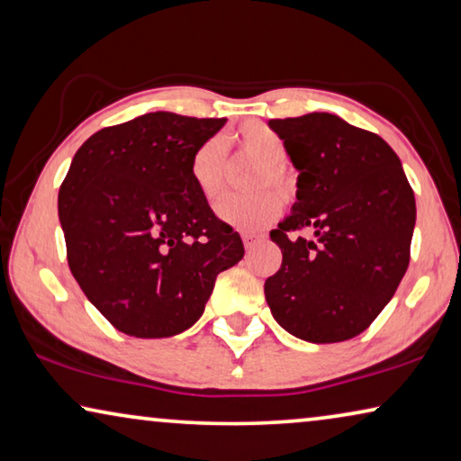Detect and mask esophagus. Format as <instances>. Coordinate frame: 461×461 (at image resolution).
<instances>
[{"label": "esophagus", "instance_id": "esophagus-1", "mask_svg": "<svg viewBox=\"0 0 461 461\" xmlns=\"http://www.w3.org/2000/svg\"><path fill=\"white\" fill-rule=\"evenodd\" d=\"M242 240H244L246 250H252L254 246H257V244L260 242V240H263V236H257V233H244Z\"/></svg>", "mask_w": 461, "mask_h": 461}]
</instances>
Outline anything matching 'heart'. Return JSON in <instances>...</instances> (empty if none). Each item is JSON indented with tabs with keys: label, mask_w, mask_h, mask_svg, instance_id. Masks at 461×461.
<instances>
[{
	"label": "heart",
	"mask_w": 461,
	"mask_h": 461,
	"mask_svg": "<svg viewBox=\"0 0 461 461\" xmlns=\"http://www.w3.org/2000/svg\"><path fill=\"white\" fill-rule=\"evenodd\" d=\"M240 155L257 161L250 177L252 196L225 198L217 207V215L230 228L257 233L273 223L281 212V198L294 194V176L287 167V149L273 128L260 122H246L228 139ZM225 169H228V144L221 139H209L194 150L190 161V177L207 203H215L223 194ZM273 187L276 192L265 191Z\"/></svg>",
	"instance_id": "obj_1"
}]
</instances>
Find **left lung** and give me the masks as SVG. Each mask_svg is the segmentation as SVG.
Returning <instances> with one entry per match:
<instances>
[{"label":"left lung","instance_id":"obj_1","mask_svg":"<svg viewBox=\"0 0 461 461\" xmlns=\"http://www.w3.org/2000/svg\"><path fill=\"white\" fill-rule=\"evenodd\" d=\"M300 171L292 215L269 236L281 249L265 298L285 331L311 343L352 339L393 298L410 265L416 201L381 136L333 113L271 120ZM311 227L312 240L298 230Z\"/></svg>","mask_w":461,"mask_h":461}]
</instances>
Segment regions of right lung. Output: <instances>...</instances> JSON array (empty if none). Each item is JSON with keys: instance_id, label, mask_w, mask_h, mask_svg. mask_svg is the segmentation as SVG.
<instances>
[{"instance_id": "right-lung-1", "label": "right lung", "mask_w": 461, "mask_h": 461, "mask_svg": "<svg viewBox=\"0 0 461 461\" xmlns=\"http://www.w3.org/2000/svg\"><path fill=\"white\" fill-rule=\"evenodd\" d=\"M223 123L147 113L99 130L74 155L58 196L68 265L122 333L153 339L186 331L217 275L244 257L240 233L190 177L194 150Z\"/></svg>"}]
</instances>
